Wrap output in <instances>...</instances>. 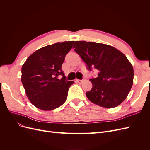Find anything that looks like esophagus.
<instances>
[{"mask_svg":"<svg viewBox=\"0 0 150 150\" xmlns=\"http://www.w3.org/2000/svg\"><path fill=\"white\" fill-rule=\"evenodd\" d=\"M76 82H77V83H79V84H81V83H82L83 82V81H84V80L76 79Z\"/></svg>","mask_w":150,"mask_h":150,"instance_id":"34e87169","label":"esophagus"}]
</instances>
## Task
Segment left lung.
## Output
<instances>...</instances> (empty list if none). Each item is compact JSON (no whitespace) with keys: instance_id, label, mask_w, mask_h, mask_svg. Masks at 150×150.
<instances>
[{"instance_id":"left-lung-1","label":"left lung","mask_w":150,"mask_h":150,"mask_svg":"<svg viewBox=\"0 0 150 150\" xmlns=\"http://www.w3.org/2000/svg\"><path fill=\"white\" fill-rule=\"evenodd\" d=\"M74 51L96 78L89 79L93 88L86 93L89 100L106 108L116 107L128 96L133 83L134 71L124 54L114 47L93 42L76 41Z\"/></svg>"}]
</instances>
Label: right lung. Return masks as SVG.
Returning <instances> with one entry per match:
<instances>
[{
    "mask_svg": "<svg viewBox=\"0 0 150 150\" xmlns=\"http://www.w3.org/2000/svg\"><path fill=\"white\" fill-rule=\"evenodd\" d=\"M74 42L64 41L43 47L32 54L22 65V83L27 96L36 108L50 111L66 101L68 90L74 81L66 80L61 67ZM60 76L61 80L58 78Z\"/></svg>",
    "mask_w": 150,
    "mask_h": 150,
    "instance_id": "right-lung-1",
    "label": "right lung"
}]
</instances>
